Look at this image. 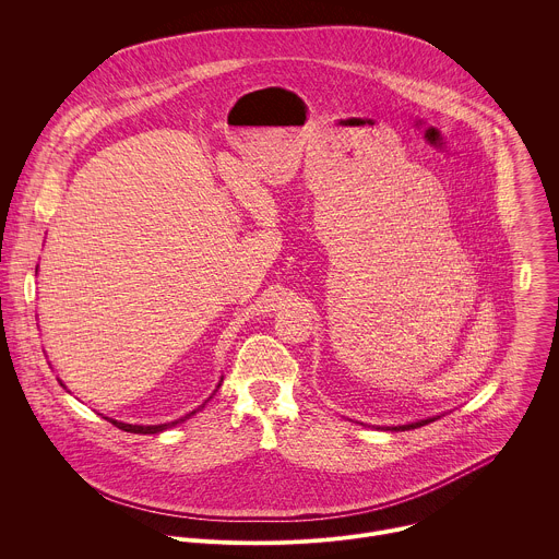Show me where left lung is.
I'll use <instances>...</instances> for the list:
<instances>
[{"label": "left lung", "mask_w": 559, "mask_h": 559, "mask_svg": "<svg viewBox=\"0 0 559 559\" xmlns=\"http://www.w3.org/2000/svg\"><path fill=\"white\" fill-rule=\"evenodd\" d=\"M438 418H427V420H418V423H412V425H401V427H386L389 431H409V429H418V427H425L429 423H433Z\"/></svg>", "instance_id": "1"}]
</instances>
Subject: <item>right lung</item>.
I'll list each match as a JSON object with an SVG mask.
<instances>
[{
	"instance_id": "obj_1",
	"label": "right lung",
	"mask_w": 559,
	"mask_h": 559,
	"mask_svg": "<svg viewBox=\"0 0 559 559\" xmlns=\"http://www.w3.org/2000/svg\"><path fill=\"white\" fill-rule=\"evenodd\" d=\"M221 382H223V378H221V380H218V384H216V389H214V393H216V391H218V386H221ZM214 393H212V395H214ZM212 395H210V397H212ZM210 397H207V401H210ZM207 401H205V403H207ZM205 403H203V405H201V407H199V409H194V412H190V414H188V416H183V418H179V420H175V423H166V425H147V427H143V425H128V423H119V420H112V418H106V420H110V423H112V425H115V427H119V429H121V431H128V433H143V436H145V433H162V431H166V429H170V427H175V425H179V423H183V420H188V418H190V416H194V414H197V412H201V409H203V407H205Z\"/></svg>"
}]
</instances>
